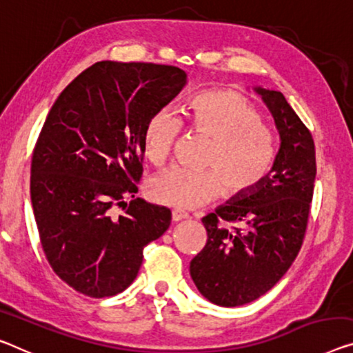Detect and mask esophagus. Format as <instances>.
Returning a JSON list of instances; mask_svg holds the SVG:
<instances>
[{
	"label": "esophagus",
	"mask_w": 353,
	"mask_h": 353,
	"mask_svg": "<svg viewBox=\"0 0 353 353\" xmlns=\"http://www.w3.org/2000/svg\"><path fill=\"white\" fill-rule=\"evenodd\" d=\"M183 219H188V214L186 213H183V211H180V210L172 211V221L173 222H180Z\"/></svg>",
	"instance_id": "esophagus-1"
}]
</instances>
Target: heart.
Here are the masks:
<instances>
[{
  "label": "heart",
  "mask_w": 353,
  "mask_h": 353,
  "mask_svg": "<svg viewBox=\"0 0 353 353\" xmlns=\"http://www.w3.org/2000/svg\"><path fill=\"white\" fill-rule=\"evenodd\" d=\"M184 120L213 142L205 162L210 170L175 167L158 173L148 188L154 202L194 210L218 199L222 186L230 197H245L265 181L276 158L274 135L245 96L230 90L203 91L189 102ZM180 128V120L167 108L151 115L143 131V153L151 164H164Z\"/></svg>",
  "instance_id": "heart-1"
}]
</instances>
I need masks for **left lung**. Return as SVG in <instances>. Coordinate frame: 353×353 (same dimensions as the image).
Wrapping results in <instances>:
<instances>
[{"instance_id":"obj_1","label":"left lung","mask_w":353,"mask_h":353,"mask_svg":"<svg viewBox=\"0 0 353 353\" xmlns=\"http://www.w3.org/2000/svg\"><path fill=\"white\" fill-rule=\"evenodd\" d=\"M254 90L273 115L279 151L256 191L232 197L202 219L207 245L189 267L200 294L225 307L257 300L287 273L303 245L316 181L309 129L281 91Z\"/></svg>"}]
</instances>
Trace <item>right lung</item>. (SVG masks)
<instances>
[{"label":"right lung","mask_w":353,"mask_h":353,"mask_svg":"<svg viewBox=\"0 0 353 353\" xmlns=\"http://www.w3.org/2000/svg\"><path fill=\"white\" fill-rule=\"evenodd\" d=\"M186 80L175 66L99 61L48 112L32 151L31 203L48 263L80 294L104 298L128 289L143 248L169 229L170 210L135 197V183L146 123Z\"/></svg>","instance_id":"1"}]
</instances>
